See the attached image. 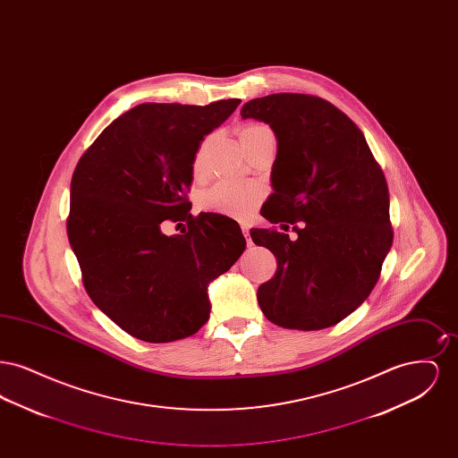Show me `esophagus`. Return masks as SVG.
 Returning <instances> with one entry per match:
<instances>
[{
    "mask_svg": "<svg viewBox=\"0 0 458 458\" xmlns=\"http://www.w3.org/2000/svg\"><path fill=\"white\" fill-rule=\"evenodd\" d=\"M242 233H243V237L247 240V243L250 245L252 240H250V232H249V226H247V225H242Z\"/></svg>",
    "mask_w": 458,
    "mask_h": 458,
    "instance_id": "1",
    "label": "esophagus"
}]
</instances>
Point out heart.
Wrapping results in <instances>:
<instances>
[{
	"label": "heart",
	"instance_id": "heart-1",
	"mask_svg": "<svg viewBox=\"0 0 458 458\" xmlns=\"http://www.w3.org/2000/svg\"><path fill=\"white\" fill-rule=\"evenodd\" d=\"M264 125L250 123L242 127L240 131V140L254 135L256 131H264ZM206 144L202 142L194 156L192 161V174L200 176L202 166H204V154H206ZM264 197V187L256 182H219L209 191H206L199 197V206L204 211L218 213L223 216L232 218H245L249 216L256 206L259 204Z\"/></svg>",
	"mask_w": 458,
	"mask_h": 458
}]
</instances>
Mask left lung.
<instances>
[{
    "label": "left lung",
    "instance_id": "8db88e82",
    "mask_svg": "<svg viewBox=\"0 0 458 458\" xmlns=\"http://www.w3.org/2000/svg\"><path fill=\"white\" fill-rule=\"evenodd\" d=\"M240 114L267 123L278 140L273 194L261 215L299 235L250 230L278 262L258 288L259 307L288 329L333 327L369 297L392 249L386 178L360 129L321 98L269 94Z\"/></svg>",
    "mask_w": 458,
    "mask_h": 458
}]
</instances>
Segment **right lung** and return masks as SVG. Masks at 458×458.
I'll use <instances>...</instances> for the list:
<instances>
[{
  "instance_id": "right-lung-1",
  "label": "right lung",
  "mask_w": 458,
  "mask_h": 458,
  "mask_svg": "<svg viewBox=\"0 0 458 458\" xmlns=\"http://www.w3.org/2000/svg\"><path fill=\"white\" fill-rule=\"evenodd\" d=\"M240 99L144 103L118 116L77 163L66 233L89 297L131 336L166 344L209 319L208 286L245 250L235 219L192 216L187 192L202 139ZM163 220L188 221L182 236Z\"/></svg>"
}]
</instances>
